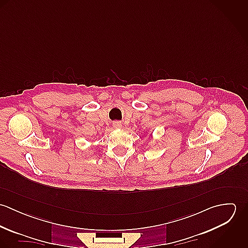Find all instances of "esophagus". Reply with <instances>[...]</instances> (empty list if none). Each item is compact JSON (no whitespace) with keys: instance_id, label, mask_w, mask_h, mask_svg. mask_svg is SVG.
I'll list each match as a JSON object with an SVG mask.
<instances>
[{"instance_id":"obj_1","label":"esophagus","mask_w":248,"mask_h":248,"mask_svg":"<svg viewBox=\"0 0 248 248\" xmlns=\"http://www.w3.org/2000/svg\"><path fill=\"white\" fill-rule=\"evenodd\" d=\"M112 126H113V128L118 129V128H121V127H122V123L119 122V121H114V122L112 123Z\"/></svg>"}]
</instances>
